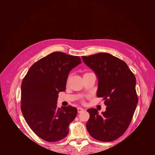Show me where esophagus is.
<instances>
[{
    "mask_svg": "<svg viewBox=\"0 0 155 155\" xmlns=\"http://www.w3.org/2000/svg\"><path fill=\"white\" fill-rule=\"evenodd\" d=\"M77 110H78V113L80 114V113L82 112V111H84V109L81 108V107H78V108H77Z\"/></svg>",
    "mask_w": 155,
    "mask_h": 155,
    "instance_id": "obj_1",
    "label": "esophagus"
}]
</instances>
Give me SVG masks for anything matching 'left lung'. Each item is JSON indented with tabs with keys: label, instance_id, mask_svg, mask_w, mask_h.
Masks as SVG:
<instances>
[{
	"label": "left lung",
	"instance_id": "8db88e82",
	"mask_svg": "<svg viewBox=\"0 0 155 155\" xmlns=\"http://www.w3.org/2000/svg\"><path fill=\"white\" fill-rule=\"evenodd\" d=\"M82 60L97 75V96L102 97L107 106L102 114L96 109L87 110L90 114L87 131L98 141H114L126 132L136 108L135 76L124 61L109 53L82 56Z\"/></svg>",
	"mask_w": 155,
	"mask_h": 155
}]
</instances>
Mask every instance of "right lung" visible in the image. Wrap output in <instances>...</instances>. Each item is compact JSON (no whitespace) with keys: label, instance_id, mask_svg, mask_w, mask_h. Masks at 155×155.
Instances as JSON below:
<instances>
[{"label":"right lung","instance_id":"1","mask_svg":"<svg viewBox=\"0 0 155 155\" xmlns=\"http://www.w3.org/2000/svg\"><path fill=\"white\" fill-rule=\"evenodd\" d=\"M82 63L79 56L53 52L32 65L21 84L22 115L38 137L56 142L66 137L76 107H57L60 92L65 91L69 72Z\"/></svg>","mask_w":155,"mask_h":155}]
</instances>
